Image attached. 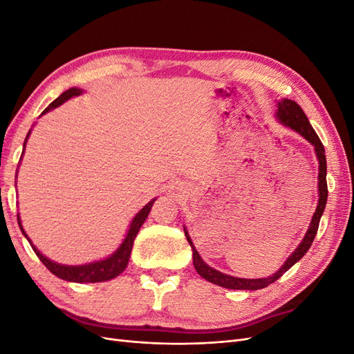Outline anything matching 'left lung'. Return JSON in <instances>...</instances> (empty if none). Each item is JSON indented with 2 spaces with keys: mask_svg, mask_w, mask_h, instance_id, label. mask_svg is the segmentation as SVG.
I'll use <instances>...</instances> for the list:
<instances>
[{
  "mask_svg": "<svg viewBox=\"0 0 354 354\" xmlns=\"http://www.w3.org/2000/svg\"><path fill=\"white\" fill-rule=\"evenodd\" d=\"M276 118L279 120V122L291 130L297 131L299 136H303L306 140L313 145L315 152L319 160V176H317V189H319V201H317V208L312 217V223L304 234V238L299 243L297 248L294 250V252L288 257L286 261L282 264V267L277 270L274 274L269 276V277H261V279H242V277H234L226 273H221L216 269H212L205 261L201 259L199 252L196 251L194 242H192L189 232L185 227V234L186 239L190 243L192 252H194V266L196 272L199 273L201 277L207 279L208 282L218 285L223 288L227 289H246V291H255V289H261L269 286L270 283L276 282L279 277L288 272L291 267L299 261L304 257V254L308 251L310 246L313 243V239L317 233V227H319V221L322 214L325 211L326 207V201H328V185H326V156H325V147L320 142V138L317 137L316 131L313 130V127L310 125L306 113L303 112V109L299 106L289 99H282L281 102H277V111H276Z\"/></svg>",
  "mask_w": 354,
  "mask_h": 354,
  "instance_id": "obj_1",
  "label": "left lung"
}]
</instances>
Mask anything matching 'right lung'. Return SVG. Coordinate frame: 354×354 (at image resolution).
I'll return each mask as SVG.
<instances>
[{
  "label": "right lung",
  "mask_w": 354,
  "mask_h": 354,
  "mask_svg": "<svg viewBox=\"0 0 354 354\" xmlns=\"http://www.w3.org/2000/svg\"><path fill=\"white\" fill-rule=\"evenodd\" d=\"M84 91L81 88H69L66 90L65 93H62L59 97L48 104V108L42 112L41 115H44L50 111H53L55 108H57V106L63 104L65 102H68L69 99L75 97V95H80L82 94ZM30 131L28 133L26 138H25V143H24V152H25V146H26V142H28V137H29ZM156 201L152 199L151 202H147L146 205L138 211L136 214V217L133 218L131 224H130V229H128L125 238L122 241V243L118 246V250L111 254L109 257H106V259L103 260H99V261H93V263H87V264H80V266H68V264H60V263H56L50 259H47V257L44 254H41L38 251L37 246L32 243V241L29 239V236L26 234V232L24 230V226H22V221H20V217L17 214V223H19V227L20 230H22L24 236L28 239V242L30 243L32 250H34V252L37 254L38 259L42 261V264H44L47 269L53 273L56 274L57 277H60V279L63 281H68V282H77V283H94V282H104V281H111L113 279V277L120 276L124 270L125 267L128 264V260H130V255H131V250H133V243H134V239L137 236L138 230H140L142 224L145 223V220L147 218L149 212H151L152 209V205L153 202Z\"/></svg>",
  "instance_id": "add662e5"
}]
</instances>
